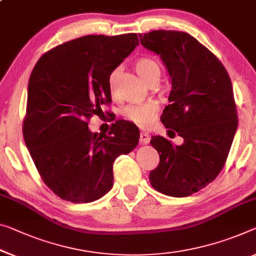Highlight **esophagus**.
Instances as JSON below:
<instances>
[{
  "instance_id": "esophagus-1",
  "label": "esophagus",
  "mask_w": 256,
  "mask_h": 256,
  "mask_svg": "<svg viewBox=\"0 0 256 256\" xmlns=\"http://www.w3.org/2000/svg\"><path fill=\"white\" fill-rule=\"evenodd\" d=\"M150 140H151V137H150V135H148V134L140 132V142L142 144H148V143H150Z\"/></svg>"
}]
</instances>
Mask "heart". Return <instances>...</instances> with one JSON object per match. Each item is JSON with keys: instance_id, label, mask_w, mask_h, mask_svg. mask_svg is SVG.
Returning <instances> with one entry per match:
<instances>
[{"instance_id": "1", "label": "heart", "mask_w": 256, "mask_h": 256, "mask_svg": "<svg viewBox=\"0 0 256 256\" xmlns=\"http://www.w3.org/2000/svg\"><path fill=\"white\" fill-rule=\"evenodd\" d=\"M135 68L138 76L143 78V81L148 84L153 78H159L160 68L156 60L150 57H140L135 62ZM116 76V70L110 74L108 86L113 88ZM159 106L156 103H146V104H134L128 105L124 108V116L140 128H148L153 124L156 114H158Z\"/></svg>"}]
</instances>
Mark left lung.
<instances>
[{
    "instance_id": "1",
    "label": "left lung",
    "mask_w": 256,
    "mask_h": 256,
    "mask_svg": "<svg viewBox=\"0 0 256 256\" xmlns=\"http://www.w3.org/2000/svg\"><path fill=\"white\" fill-rule=\"evenodd\" d=\"M140 44L158 54L172 84L161 122L183 138L172 145L152 136L158 168L151 186L170 196H186L207 186L226 164L238 126L229 74L218 58L194 36L176 30L140 34Z\"/></svg>"
}]
</instances>
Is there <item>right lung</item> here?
Masks as SVG:
<instances>
[{
    "label": "right lung",
    "mask_w": 256,
    "mask_h": 256,
    "mask_svg": "<svg viewBox=\"0 0 256 256\" xmlns=\"http://www.w3.org/2000/svg\"><path fill=\"white\" fill-rule=\"evenodd\" d=\"M138 46L136 34L87 35L51 49L28 81L24 140L42 180L70 202H92L113 186V162L137 146L140 130L124 120L110 135L92 132L94 114L111 102L108 78Z\"/></svg>",
    "instance_id": "1"
}]
</instances>
